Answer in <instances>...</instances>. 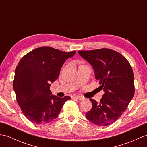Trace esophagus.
<instances>
[{
    "instance_id": "obj_1",
    "label": "esophagus",
    "mask_w": 147,
    "mask_h": 147,
    "mask_svg": "<svg viewBox=\"0 0 147 147\" xmlns=\"http://www.w3.org/2000/svg\"><path fill=\"white\" fill-rule=\"evenodd\" d=\"M74 98H76L77 100H83L84 98L83 96H74Z\"/></svg>"
}]
</instances>
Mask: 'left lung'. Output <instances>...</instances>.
<instances>
[{
	"instance_id": "left-lung-1",
	"label": "left lung",
	"mask_w": 147,
	"mask_h": 147,
	"mask_svg": "<svg viewBox=\"0 0 147 147\" xmlns=\"http://www.w3.org/2000/svg\"><path fill=\"white\" fill-rule=\"evenodd\" d=\"M78 54L92 65L104 92L99 102L90 99L92 107L86 117L97 126L110 125L123 114L134 96L131 66L123 55L112 49L79 51Z\"/></svg>"
}]
</instances>
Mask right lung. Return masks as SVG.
Segmentation results:
<instances>
[{
    "label": "right lung",
    "mask_w": 147,
    "mask_h": 147,
    "mask_svg": "<svg viewBox=\"0 0 147 147\" xmlns=\"http://www.w3.org/2000/svg\"><path fill=\"white\" fill-rule=\"evenodd\" d=\"M75 54L42 47L28 53L19 62L13 88L22 112L33 123L43 124L55 119L64 103L71 98L52 95L50 87L58 78L66 59Z\"/></svg>",
    "instance_id": "add662e5"
}]
</instances>
